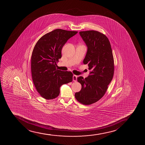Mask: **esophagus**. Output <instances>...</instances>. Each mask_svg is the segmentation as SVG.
Masks as SVG:
<instances>
[{
    "instance_id": "1",
    "label": "esophagus",
    "mask_w": 145,
    "mask_h": 145,
    "mask_svg": "<svg viewBox=\"0 0 145 145\" xmlns=\"http://www.w3.org/2000/svg\"><path fill=\"white\" fill-rule=\"evenodd\" d=\"M77 76L75 75H73V77H72V80H73V81H76L77 80Z\"/></svg>"
}]
</instances>
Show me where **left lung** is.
Returning <instances> with one entry per match:
<instances>
[{
	"label": "left lung",
	"instance_id": "8db88e82",
	"mask_svg": "<svg viewBox=\"0 0 145 145\" xmlns=\"http://www.w3.org/2000/svg\"><path fill=\"white\" fill-rule=\"evenodd\" d=\"M88 47L83 60L91 72L88 77H77L81 89L75 93L79 103L90 105L105 94L114 72V61L110 42L103 34L95 30L79 32Z\"/></svg>",
	"mask_w": 145,
	"mask_h": 145
}]
</instances>
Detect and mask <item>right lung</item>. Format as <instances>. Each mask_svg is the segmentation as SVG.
<instances>
[{
	"label": "right lung",
	"mask_w": 145,
	"mask_h": 145,
	"mask_svg": "<svg viewBox=\"0 0 145 145\" xmlns=\"http://www.w3.org/2000/svg\"><path fill=\"white\" fill-rule=\"evenodd\" d=\"M77 31L56 29L43 35L34 48L31 58L32 78L36 90L46 100L57 98L60 87L72 81L71 72L56 68L62 47Z\"/></svg>",
	"instance_id": "add662e5"
}]
</instances>
